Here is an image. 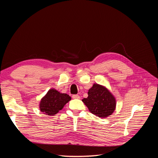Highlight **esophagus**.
Returning <instances> with one entry per match:
<instances>
[{"label":"esophagus","mask_w":158,"mask_h":158,"mask_svg":"<svg viewBox=\"0 0 158 158\" xmlns=\"http://www.w3.org/2000/svg\"><path fill=\"white\" fill-rule=\"evenodd\" d=\"M73 99H80V95H73Z\"/></svg>","instance_id":"esophagus-1"}]
</instances>
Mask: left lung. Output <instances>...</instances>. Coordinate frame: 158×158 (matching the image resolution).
Instances as JSON below:
<instances>
[{
    "label": "left lung",
    "mask_w": 158,
    "mask_h": 158,
    "mask_svg": "<svg viewBox=\"0 0 158 158\" xmlns=\"http://www.w3.org/2000/svg\"><path fill=\"white\" fill-rule=\"evenodd\" d=\"M88 96L82 102L92 114L99 117L106 118L116 109V99L104 85L94 84L88 90Z\"/></svg>",
    "instance_id": "obj_1"
}]
</instances>
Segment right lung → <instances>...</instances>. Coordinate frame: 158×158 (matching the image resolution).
Wrapping results in <instances>:
<instances>
[{"instance_id":"right-lung-1","label":"right lung","mask_w":158,"mask_h":158,"mask_svg":"<svg viewBox=\"0 0 158 158\" xmlns=\"http://www.w3.org/2000/svg\"><path fill=\"white\" fill-rule=\"evenodd\" d=\"M71 100L68 94L59 92L54 88L50 89L43 97L40 103V109L47 115L53 116L62 110Z\"/></svg>"}]
</instances>
